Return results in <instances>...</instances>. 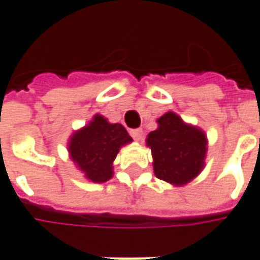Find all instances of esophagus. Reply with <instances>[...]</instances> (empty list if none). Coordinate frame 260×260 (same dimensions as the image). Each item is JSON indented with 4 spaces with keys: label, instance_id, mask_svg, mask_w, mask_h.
Here are the masks:
<instances>
[{
    "label": "esophagus",
    "instance_id": "34e87169",
    "mask_svg": "<svg viewBox=\"0 0 260 260\" xmlns=\"http://www.w3.org/2000/svg\"><path fill=\"white\" fill-rule=\"evenodd\" d=\"M129 134H131V136L135 139V141H141L143 136V131L139 129V128H136V129H131Z\"/></svg>",
    "mask_w": 260,
    "mask_h": 260
}]
</instances>
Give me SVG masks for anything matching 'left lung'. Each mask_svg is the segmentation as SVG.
I'll use <instances>...</instances> for the list:
<instances>
[{
    "label": "left lung",
    "mask_w": 260,
    "mask_h": 260,
    "mask_svg": "<svg viewBox=\"0 0 260 260\" xmlns=\"http://www.w3.org/2000/svg\"><path fill=\"white\" fill-rule=\"evenodd\" d=\"M159 128L148 135L157 179L176 186L186 184L204 168L206 135L186 125L179 115L168 112L157 119Z\"/></svg>",
    "instance_id": "obj_1"
}]
</instances>
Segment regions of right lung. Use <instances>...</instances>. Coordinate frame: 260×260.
<instances>
[{
    "instance_id": "1",
    "label": "right lung",
    "mask_w": 260,
    "mask_h": 260,
    "mask_svg": "<svg viewBox=\"0 0 260 260\" xmlns=\"http://www.w3.org/2000/svg\"><path fill=\"white\" fill-rule=\"evenodd\" d=\"M131 141L122 125L110 124L104 117L95 115L90 124L72 136L69 152L87 179L103 183L112 177V161L119 148Z\"/></svg>"
}]
</instances>
